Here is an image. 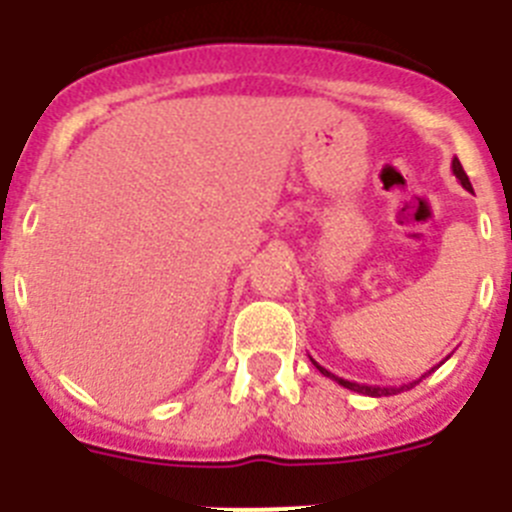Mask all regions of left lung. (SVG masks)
<instances>
[{
  "mask_svg": "<svg viewBox=\"0 0 512 512\" xmlns=\"http://www.w3.org/2000/svg\"><path fill=\"white\" fill-rule=\"evenodd\" d=\"M451 171H454V176L456 179H459L461 182V187L467 189V192H472V182H469V176L464 174V169H461V164H459V158H454V161H451ZM312 364H315V361H312ZM320 369V374H325V377L328 379H333V382H338L341 384V387H346V390H354V392H359V395H369V397H390V395H397V392H402L405 390V387H415V384L420 382V379L425 377H420V379H415V382H410V384H405V387H369V384H356V382H348V379H341V377H336V374H330L328 369H323V366L320 364H315Z\"/></svg>",
  "mask_w": 512,
  "mask_h": 512,
  "instance_id": "obj_1",
  "label": "left lung"
}]
</instances>
